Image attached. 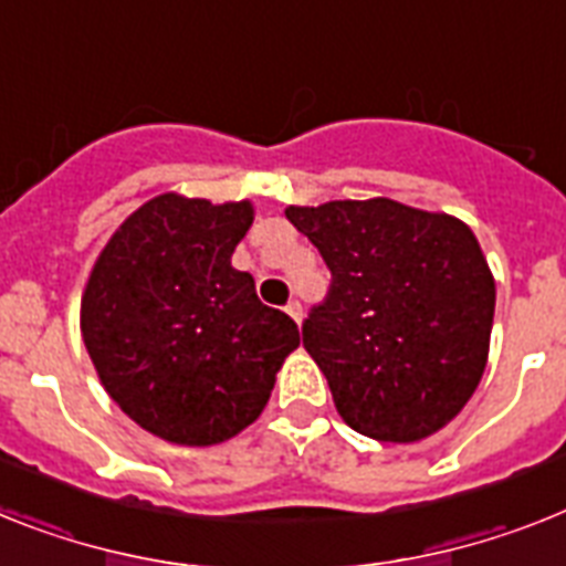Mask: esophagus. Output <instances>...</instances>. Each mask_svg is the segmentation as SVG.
<instances>
[{
  "label": "esophagus",
  "instance_id": "1",
  "mask_svg": "<svg viewBox=\"0 0 566 566\" xmlns=\"http://www.w3.org/2000/svg\"><path fill=\"white\" fill-rule=\"evenodd\" d=\"M284 313H287L296 325H302V316H305V313H302V305H298V302H291V305L284 307Z\"/></svg>",
  "mask_w": 566,
  "mask_h": 566
}]
</instances>
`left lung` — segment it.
I'll use <instances>...</instances> for the list:
<instances>
[{"label":"left lung","mask_w":566,"mask_h":566,"mask_svg":"<svg viewBox=\"0 0 566 566\" xmlns=\"http://www.w3.org/2000/svg\"><path fill=\"white\" fill-rule=\"evenodd\" d=\"M331 270L302 342L350 429L417 443L460 415L483 377L495 279L460 218L391 198L287 207Z\"/></svg>","instance_id":"left-lung-1"}]
</instances>
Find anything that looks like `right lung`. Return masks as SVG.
Wrapping results in <instances>:
<instances>
[{
    "mask_svg": "<svg viewBox=\"0 0 566 566\" xmlns=\"http://www.w3.org/2000/svg\"><path fill=\"white\" fill-rule=\"evenodd\" d=\"M253 203L166 192L146 201L94 261L80 331L108 397L160 440L216 446L264 411L298 348L296 322L261 305L232 253Z\"/></svg>",
    "mask_w": 566,
    "mask_h": 566,
    "instance_id": "obj_1",
    "label": "right lung"
}]
</instances>
